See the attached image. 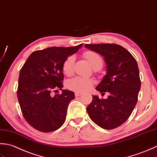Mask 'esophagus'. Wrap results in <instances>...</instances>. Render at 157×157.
<instances>
[{
	"label": "esophagus",
	"instance_id": "esophagus-1",
	"mask_svg": "<svg viewBox=\"0 0 157 157\" xmlns=\"http://www.w3.org/2000/svg\"><path fill=\"white\" fill-rule=\"evenodd\" d=\"M75 96L76 97H78V96H80V95H82V93H80V92H76L75 93Z\"/></svg>",
	"mask_w": 157,
	"mask_h": 157
}]
</instances>
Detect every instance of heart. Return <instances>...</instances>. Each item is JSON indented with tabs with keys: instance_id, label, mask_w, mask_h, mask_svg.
<instances>
[{
	"instance_id": "obj_1",
	"label": "heart",
	"mask_w": 157,
	"mask_h": 157,
	"mask_svg": "<svg viewBox=\"0 0 157 157\" xmlns=\"http://www.w3.org/2000/svg\"><path fill=\"white\" fill-rule=\"evenodd\" d=\"M84 56L90 62L94 69H100L103 66V59L98 53L92 51H87L84 53ZM75 62V57L74 56H70L63 61L62 71L66 75L70 76L73 73ZM94 82V81L91 78L76 76L70 79L67 82V87L72 91L82 93L89 90L92 87Z\"/></svg>"
}]
</instances>
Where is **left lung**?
Wrapping results in <instances>:
<instances>
[{
    "mask_svg": "<svg viewBox=\"0 0 157 157\" xmlns=\"http://www.w3.org/2000/svg\"><path fill=\"white\" fill-rule=\"evenodd\" d=\"M86 48L104 57L106 75L96 89L107 99L93 96L87 107L89 117L105 129L119 127L129 119L137 101L141 87L140 72L136 59L128 51L117 44H86Z\"/></svg>",
    "mask_w": 157,
    "mask_h": 157,
    "instance_id": "left-lung-1",
    "label": "left lung"
}]
</instances>
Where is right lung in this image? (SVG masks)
I'll return each mask as SVG.
<instances>
[{"mask_svg": "<svg viewBox=\"0 0 157 157\" xmlns=\"http://www.w3.org/2000/svg\"><path fill=\"white\" fill-rule=\"evenodd\" d=\"M82 46L52 47L35 51L20 72L17 91L22 114L27 123L39 132L56 131L65 122L67 108L75 99L74 92L62 89V94L52 95L62 89V64L68 56Z\"/></svg>", "mask_w": 157, "mask_h": 157, "instance_id": "right-lung-1", "label": "right lung"}]
</instances>
